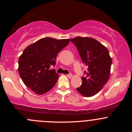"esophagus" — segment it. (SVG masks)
<instances>
[{"instance_id":"34e87169","label":"esophagus","mask_w":132,"mask_h":132,"mask_svg":"<svg viewBox=\"0 0 132 132\" xmlns=\"http://www.w3.org/2000/svg\"><path fill=\"white\" fill-rule=\"evenodd\" d=\"M66 76H67V77H68V78H71V77H72V74H71V73H69V74L66 75Z\"/></svg>"}]
</instances>
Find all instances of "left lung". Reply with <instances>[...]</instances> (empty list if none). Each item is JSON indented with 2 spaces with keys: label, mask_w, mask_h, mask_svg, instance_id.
Masks as SVG:
<instances>
[{
  "label": "left lung",
  "mask_w": 132,
  "mask_h": 132,
  "mask_svg": "<svg viewBox=\"0 0 132 132\" xmlns=\"http://www.w3.org/2000/svg\"><path fill=\"white\" fill-rule=\"evenodd\" d=\"M78 50L83 63L87 67L82 77V84L77 88L85 97L97 94L110 77L112 59L107 48L99 41L89 37L78 36L71 39Z\"/></svg>",
  "instance_id": "left-lung-1"
}]
</instances>
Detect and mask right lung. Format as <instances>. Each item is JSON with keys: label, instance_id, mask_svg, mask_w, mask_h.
Masks as SVG:
<instances>
[{"label": "right lung", "instance_id": "obj_1", "mask_svg": "<svg viewBox=\"0 0 132 132\" xmlns=\"http://www.w3.org/2000/svg\"><path fill=\"white\" fill-rule=\"evenodd\" d=\"M70 43L69 39L44 38L28 46L18 59V72L27 87L38 94L50 91L59 75L50 67L57 55Z\"/></svg>", "mask_w": 132, "mask_h": 132}]
</instances>
